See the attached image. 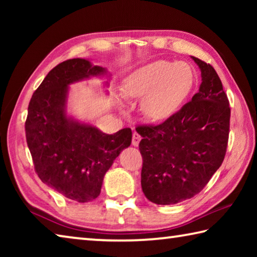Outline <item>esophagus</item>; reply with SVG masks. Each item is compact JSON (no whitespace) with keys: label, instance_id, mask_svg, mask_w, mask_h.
<instances>
[{"label":"esophagus","instance_id":"1","mask_svg":"<svg viewBox=\"0 0 257 257\" xmlns=\"http://www.w3.org/2000/svg\"><path fill=\"white\" fill-rule=\"evenodd\" d=\"M141 139H142L141 135L135 132V133L133 134V145H134V146H138V145H139V142H141Z\"/></svg>","mask_w":257,"mask_h":257}]
</instances>
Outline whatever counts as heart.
<instances>
[{
  "mask_svg": "<svg viewBox=\"0 0 257 257\" xmlns=\"http://www.w3.org/2000/svg\"><path fill=\"white\" fill-rule=\"evenodd\" d=\"M194 85L188 63L159 60L137 69L122 86L125 97H143L141 112L152 121H163L179 111Z\"/></svg>",
  "mask_w": 257,
  "mask_h": 257,
  "instance_id": "b5f03b06",
  "label": "heart"
}]
</instances>
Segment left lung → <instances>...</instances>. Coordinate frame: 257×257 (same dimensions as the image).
I'll return each instance as SVG.
<instances>
[{
  "instance_id": "8db88e82",
  "label": "left lung",
  "mask_w": 257,
  "mask_h": 257,
  "mask_svg": "<svg viewBox=\"0 0 257 257\" xmlns=\"http://www.w3.org/2000/svg\"><path fill=\"white\" fill-rule=\"evenodd\" d=\"M191 58L202 73V84L191 101L163 123L136 128L143 137V193L159 205L180 203L203 190L227 152V94L214 68Z\"/></svg>"
}]
</instances>
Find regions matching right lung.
I'll return each mask as SVG.
<instances>
[{
  "label": "right lung",
  "instance_id": "1",
  "mask_svg": "<svg viewBox=\"0 0 257 257\" xmlns=\"http://www.w3.org/2000/svg\"><path fill=\"white\" fill-rule=\"evenodd\" d=\"M104 72L105 69L92 66L85 59L61 62L34 92L25 123L27 145L40 179L79 203L98 196L113 161L132 144L130 128L107 135L67 116L68 86Z\"/></svg>",
  "mask_w": 257,
  "mask_h": 257
}]
</instances>
